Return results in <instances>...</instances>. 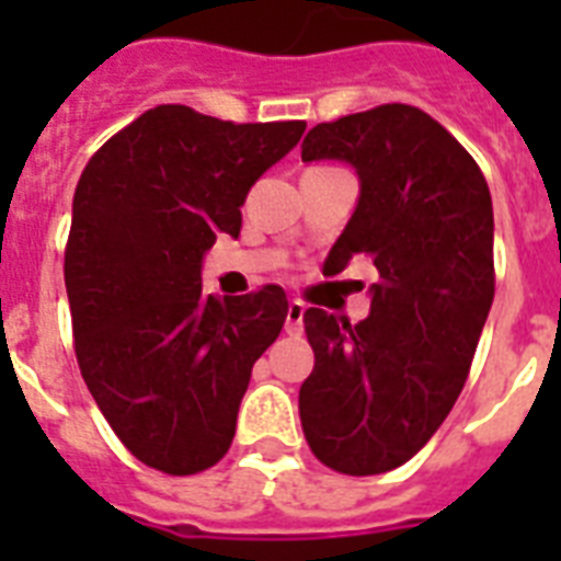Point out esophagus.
Segmentation results:
<instances>
[{
  "label": "esophagus",
  "instance_id": "1",
  "mask_svg": "<svg viewBox=\"0 0 561 561\" xmlns=\"http://www.w3.org/2000/svg\"><path fill=\"white\" fill-rule=\"evenodd\" d=\"M302 317H306V306L299 299H290L288 302V317H285V332L290 337H299L302 334Z\"/></svg>",
  "mask_w": 561,
  "mask_h": 561
}]
</instances>
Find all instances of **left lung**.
<instances>
[{
  "label": "left lung",
  "instance_id": "8db88e82",
  "mask_svg": "<svg viewBox=\"0 0 561 561\" xmlns=\"http://www.w3.org/2000/svg\"><path fill=\"white\" fill-rule=\"evenodd\" d=\"M302 160H346L360 201L325 259L378 271L369 317L352 325L323 308L302 323L314 369L299 419L323 466L367 478L408 462L451 413L495 297V220L483 171L425 110L381 104L323 122Z\"/></svg>",
  "mask_w": 561,
  "mask_h": 561
}]
</instances>
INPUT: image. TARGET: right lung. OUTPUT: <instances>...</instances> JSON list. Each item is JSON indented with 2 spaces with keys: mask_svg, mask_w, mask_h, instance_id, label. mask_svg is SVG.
Instances as JSON below:
<instances>
[{
  "mask_svg": "<svg viewBox=\"0 0 561 561\" xmlns=\"http://www.w3.org/2000/svg\"><path fill=\"white\" fill-rule=\"evenodd\" d=\"M302 130L160 104L78 180L64 255L75 358L122 445L162 474L229 451L253 364L285 325L279 285L206 297L201 262L220 232L238 238L250 186Z\"/></svg>",
  "mask_w": 561,
  "mask_h": 561,
  "instance_id": "right-lung-1",
  "label": "right lung"
}]
</instances>
